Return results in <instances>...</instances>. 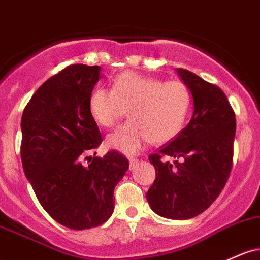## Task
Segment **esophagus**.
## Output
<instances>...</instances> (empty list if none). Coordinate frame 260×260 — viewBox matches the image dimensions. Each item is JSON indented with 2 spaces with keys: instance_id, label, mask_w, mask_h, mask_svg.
<instances>
[{
  "instance_id": "obj_1",
  "label": "esophagus",
  "mask_w": 260,
  "mask_h": 260,
  "mask_svg": "<svg viewBox=\"0 0 260 260\" xmlns=\"http://www.w3.org/2000/svg\"><path fill=\"white\" fill-rule=\"evenodd\" d=\"M128 159H129V168L131 169H133V168L137 165V162H138V159L135 158V156H129Z\"/></svg>"
}]
</instances>
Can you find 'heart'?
Instances as JSON below:
<instances>
[{
	"label": "heart",
	"instance_id": "b5f03b06",
	"mask_svg": "<svg viewBox=\"0 0 260 260\" xmlns=\"http://www.w3.org/2000/svg\"><path fill=\"white\" fill-rule=\"evenodd\" d=\"M189 88L178 80L162 82L133 71L113 80L111 90L98 87L88 99L96 123L113 128L125 116L131 121L108 137V144L125 154H136L148 142L162 144L180 133L189 115Z\"/></svg>",
	"mask_w": 260,
	"mask_h": 260
}]
</instances>
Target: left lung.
I'll use <instances>...</instances> for the list:
<instances>
[{
  "label": "left lung",
  "instance_id": "1",
  "mask_svg": "<svg viewBox=\"0 0 260 260\" xmlns=\"http://www.w3.org/2000/svg\"><path fill=\"white\" fill-rule=\"evenodd\" d=\"M193 100L186 127L158 153L148 156L155 180L148 204L159 216L189 219L209 209L230 178L236 135L235 111L226 93L186 69H178ZM164 156L176 157L173 165Z\"/></svg>",
  "mask_w": 260,
  "mask_h": 260
}]
</instances>
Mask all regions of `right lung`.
<instances>
[{
	"mask_svg": "<svg viewBox=\"0 0 260 260\" xmlns=\"http://www.w3.org/2000/svg\"><path fill=\"white\" fill-rule=\"evenodd\" d=\"M100 69L98 65H69L34 92L22 115L25 176L43 209L71 230L98 227L111 217L113 191L129 167L128 159L115 149L102 158L90 156L88 164H82L102 143L88 110Z\"/></svg>",
	"mask_w": 260,
	"mask_h": 260,
	"instance_id": "add662e5",
	"label": "right lung"
}]
</instances>
